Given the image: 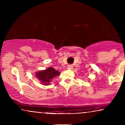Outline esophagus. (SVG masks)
<instances>
[{"instance_id": "obj_1", "label": "esophagus", "mask_w": 125, "mask_h": 125, "mask_svg": "<svg viewBox=\"0 0 125 125\" xmlns=\"http://www.w3.org/2000/svg\"><path fill=\"white\" fill-rule=\"evenodd\" d=\"M68 68L69 70H73V66L72 65H69L68 66Z\"/></svg>"}]
</instances>
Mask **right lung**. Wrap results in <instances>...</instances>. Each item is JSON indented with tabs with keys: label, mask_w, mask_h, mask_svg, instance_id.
Returning <instances> with one entry per match:
<instances>
[{
	"label": "right lung",
	"mask_w": 125,
	"mask_h": 125,
	"mask_svg": "<svg viewBox=\"0 0 125 125\" xmlns=\"http://www.w3.org/2000/svg\"><path fill=\"white\" fill-rule=\"evenodd\" d=\"M59 75L60 73L59 71L55 70L52 67H49L45 70L39 71L35 74L40 83L43 85H50L52 79Z\"/></svg>",
	"instance_id": "obj_1"
}]
</instances>
